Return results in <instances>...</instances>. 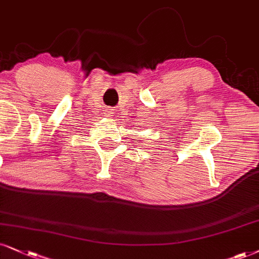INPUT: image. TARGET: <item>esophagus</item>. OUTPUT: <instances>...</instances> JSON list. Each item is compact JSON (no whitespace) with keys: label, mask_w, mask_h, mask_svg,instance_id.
I'll use <instances>...</instances> for the list:
<instances>
[{"label":"esophagus","mask_w":259,"mask_h":259,"mask_svg":"<svg viewBox=\"0 0 259 259\" xmlns=\"http://www.w3.org/2000/svg\"><path fill=\"white\" fill-rule=\"evenodd\" d=\"M107 114H108V116H111V114H113V111H111V110H108V111H107Z\"/></svg>","instance_id":"1"}]
</instances>
